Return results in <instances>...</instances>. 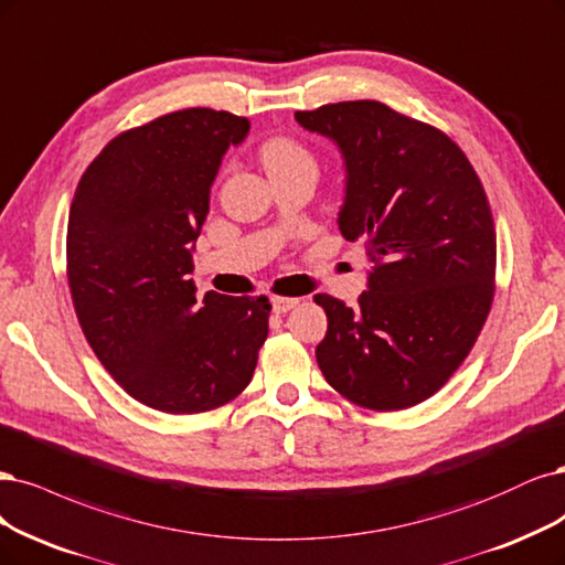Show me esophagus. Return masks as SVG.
Here are the masks:
<instances>
[{"label": "esophagus", "instance_id": "34e87169", "mask_svg": "<svg viewBox=\"0 0 565 565\" xmlns=\"http://www.w3.org/2000/svg\"><path fill=\"white\" fill-rule=\"evenodd\" d=\"M301 299L299 297H274L270 299V308H274V313H287V310L295 308Z\"/></svg>", "mask_w": 565, "mask_h": 565}]
</instances>
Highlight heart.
<instances>
[{
	"label": "heart",
	"instance_id": "1",
	"mask_svg": "<svg viewBox=\"0 0 565 565\" xmlns=\"http://www.w3.org/2000/svg\"><path fill=\"white\" fill-rule=\"evenodd\" d=\"M262 163L270 174L287 172V170H313L316 172V159L299 140L285 138V135H274V138L264 140L259 147Z\"/></svg>",
	"mask_w": 565,
	"mask_h": 565
}]
</instances>
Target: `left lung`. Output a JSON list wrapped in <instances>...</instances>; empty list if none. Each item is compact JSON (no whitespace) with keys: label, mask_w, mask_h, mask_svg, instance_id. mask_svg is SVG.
<instances>
[{"label":"left lung","mask_w":565,"mask_h":565,"mask_svg":"<svg viewBox=\"0 0 565 565\" xmlns=\"http://www.w3.org/2000/svg\"><path fill=\"white\" fill-rule=\"evenodd\" d=\"M345 166L339 228L372 270L358 306L316 295L327 334L316 358L337 393L374 412L433 397L489 318L495 226L477 172L441 130L376 100L297 111Z\"/></svg>","instance_id":"obj_1"}]
</instances>
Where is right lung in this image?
I'll return each mask as SVG.
<instances>
[{
    "label": "right lung",
    "mask_w": 565,
    "mask_h": 565,
    "mask_svg": "<svg viewBox=\"0 0 565 565\" xmlns=\"http://www.w3.org/2000/svg\"><path fill=\"white\" fill-rule=\"evenodd\" d=\"M243 116L191 107L126 130L82 174L67 280L93 353L138 402L201 414L241 395L268 337L266 297L196 301L193 243Z\"/></svg>",
    "instance_id": "add662e5"
}]
</instances>
